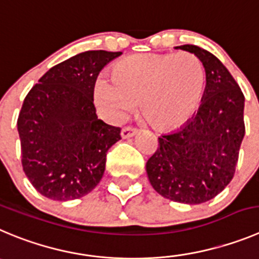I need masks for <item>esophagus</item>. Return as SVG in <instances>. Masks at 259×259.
I'll return each mask as SVG.
<instances>
[{"instance_id": "34e87169", "label": "esophagus", "mask_w": 259, "mask_h": 259, "mask_svg": "<svg viewBox=\"0 0 259 259\" xmlns=\"http://www.w3.org/2000/svg\"><path fill=\"white\" fill-rule=\"evenodd\" d=\"M138 133V129L134 126H125L121 130V137L122 138H130Z\"/></svg>"}]
</instances>
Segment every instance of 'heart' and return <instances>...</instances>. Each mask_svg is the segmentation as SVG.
<instances>
[{
    "label": "heart",
    "instance_id": "1",
    "mask_svg": "<svg viewBox=\"0 0 259 259\" xmlns=\"http://www.w3.org/2000/svg\"><path fill=\"white\" fill-rule=\"evenodd\" d=\"M112 80L97 79L94 100L111 121H122L139 102L153 127L167 130L187 122L202 102L206 72L195 55L139 53L112 66Z\"/></svg>",
    "mask_w": 259,
    "mask_h": 259
}]
</instances>
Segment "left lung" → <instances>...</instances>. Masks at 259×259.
<instances>
[{"label": "left lung", "instance_id": "left-lung-1", "mask_svg": "<svg viewBox=\"0 0 259 259\" xmlns=\"http://www.w3.org/2000/svg\"><path fill=\"white\" fill-rule=\"evenodd\" d=\"M178 48L200 60L206 91L198 112L184 126L158 138V148L146 167L158 194L174 202L199 204L216 197L233 180L245 134L244 94L211 52L194 45Z\"/></svg>", "mask_w": 259, "mask_h": 259}]
</instances>
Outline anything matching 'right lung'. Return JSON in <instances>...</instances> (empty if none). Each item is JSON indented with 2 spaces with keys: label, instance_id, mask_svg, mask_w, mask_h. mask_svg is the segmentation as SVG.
Masks as SVG:
<instances>
[{
  "label": "right lung",
  "instance_id": "right-lung-1",
  "mask_svg": "<svg viewBox=\"0 0 259 259\" xmlns=\"http://www.w3.org/2000/svg\"><path fill=\"white\" fill-rule=\"evenodd\" d=\"M121 52L87 51L51 67L26 94L18 117L21 165L31 185L53 200L78 199L102 179L121 127L98 118L94 85Z\"/></svg>",
  "mask_w": 259,
  "mask_h": 259
}]
</instances>
